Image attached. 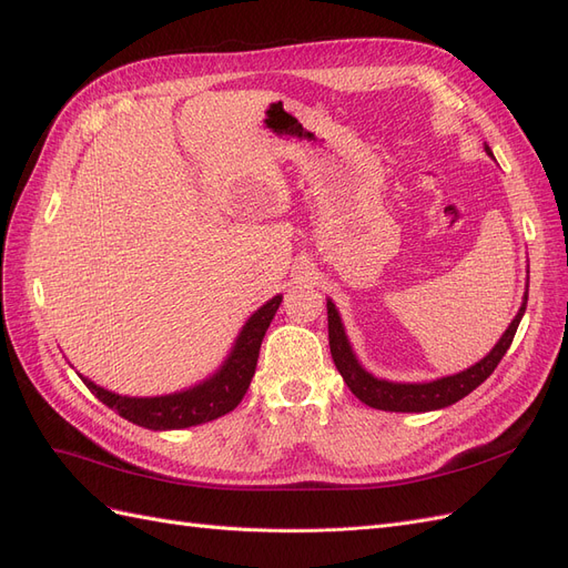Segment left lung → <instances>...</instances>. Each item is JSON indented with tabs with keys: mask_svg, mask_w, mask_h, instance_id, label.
I'll return each mask as SVG.
<instances>
[{
	"mask_svg": "<svg viewBox=\"0 0 568 568\" xmlns=\"http://www.w3.org/2000/svg\"><path fill=\"white\" fill-rule=\"evenodd\" d=\"M484 149L490 159H495L488 144ZM526 303H528V284L524 291V301H521L519 313L514 315V320L509 322L500 341L495 343L493 351L486 357H480L478 363H474L471 367L462 369L457 374L440 376V379H434V382H388V379H382V376H374L372 372H367L363 367V363H359L353 346H351V341H348L346 326H343V322H341L338 307L334 305L332 298H326L329 348H332L334 365L341 372L343 382H346V386L353 390L355 398L363 400L365 405H369L374 409H386V412L443 409V407L462 400L464 395H469L495 372L497 363H500L503 355L509 351L514 334H517V326L526 313Z\"/></svg>",
	"mask_w": 568,
	"mask_h": 568,
	"instance_id": "8db88e82",
	"label": "left lung"
}]
</instances>
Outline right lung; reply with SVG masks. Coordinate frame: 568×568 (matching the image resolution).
Masks as SVG:
<instances>
[{
    "label": "right lung",
    "mask_w": 568,
    "mask_h": 568,
    "mask_svg": "<svg viewBox=\"0 0 568 568\" xmlns=\"http://www.w3.org/2000/svg\"><path fill=\"white\" fill-rule=\"evenodd\" d=\"M280 303L282 296H274L257 307L234 338V346L227 357L222 359V365L211 376H205L203 382L184 390L153 395V398H130V395H118L109 388L97 386L82 374L80 379L101 403L115 409L120 417L136 426L151 428V432H173V428H189L213 422L232 412L246 395L255 374L263 336L274 313L280 311Z\"/></svg>",
    "instance_id": "right-lung-1"
}]
</instances>
